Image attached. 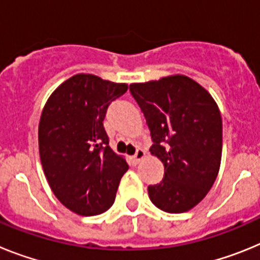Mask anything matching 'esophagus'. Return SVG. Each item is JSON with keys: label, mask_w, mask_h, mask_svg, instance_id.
<instances>
[{"label": "esophagus", "mask_w": 260, "mask_h": 260, "mask_svg": "<svg viewBox=\"0 0 260 260\" xmlns=\"http://www.w3.org/2000/svg\"><path fill=\"white\" fill-rule=\"evenodd\" d=\"M144 156H146V152H144V150H142V148H137V152H135L134 155V161L137 162H141V160H143Z\"/></svg>", "instance_id": "1"}]
</instances>
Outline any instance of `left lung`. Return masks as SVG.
<instances>
[{
	"instance_id": "8db88e82",
	"label": "left lung",
	"mask_w": 260,
	"mask_h": 260,
	"mask_svg": "<svg viewBox=\"0 0 260 260\" xmlns=\"http://www.w3.org/2000/svg\"><path fill=\"white\" fill-rule=\"evenodd\" d=\"M151 132V153L164 164V178L148 186L156 207L191 210L207 195L221 162L222 121L217 104L199 83L171 75L130 84Z\"/></svg>"
}]
</instances>
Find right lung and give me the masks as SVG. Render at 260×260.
<instances>
[{"mask_svg": "<svg viewBox=\"0 0 260 260\" xmlns=\"http://www.w3.org/2000/svg\"><path fill=\"white\" fill-rule=\"evenodd\" d=\"M127 91L92 74L69 78L50 95L39 123V152L53 194L80 216L103 213L113 204L128 169L109 147L103 121L113 100Z\"/></svg>", "mask_w": 260, "mask_h": 260, "instance_id": "add662e5", "label": "right lung"}]
</instances>
